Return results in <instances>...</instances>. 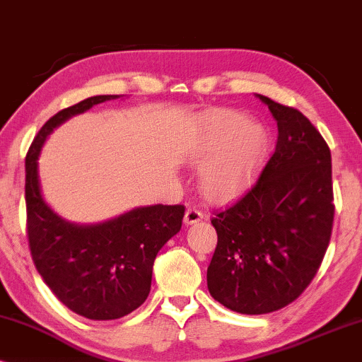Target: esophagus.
I'll use <instances>...</instances> for the list:
<instances>
[{
	"instance_id": "34e87169",
	"label": "esophagus",
	"mask_w": 362,
	"mask_h": 362,
	"mask_svg": "<svg viewBox=\"0 0 362 362\" xmlns=\"http://www.w3.org/2000/svg\"><path fill=\"white\" fill-rule=\"evenodd\" d=\"M202 218H204V214H202L200 210L189 209L185 211L184 221H185V225H194V223H197V221H200Z\"/></svg>"
}]
</instances>
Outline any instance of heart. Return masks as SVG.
<instances>
[{"label":"heart","mask_w":362,"mask_h":362,"mask_svg":"<svg viewBox=\"0 0 362 362\" xmlns=\"http://www.w3.org/2000/svg\"><path fill=\"white\" fill-rule=\"evenodd\" d=\"M267 147V131L242 112L215 109L205 114L187 152L190 165L202 167V195L220 202L238 194L257 172Z\"/></svg>","instance_id":"obj_1"}]
</instances>
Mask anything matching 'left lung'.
I'll use <instances>...</instances> for the list:
<instances>
[{
    "mask_svg": "<svg viewBox=\"0 0 362 362\" xmlns=\"http://www.w3.org/2000/svg\"><path fill=\"white\" fill-rule=\"evenodd\" d=\"M278 125L274 152L258 180L211 218L218 242L206 285L242 315H264L306 290L329 245L331 152L298 109L259 95Z\"/></svg>",
    "mask_w": 362,
    "mask_h": 362,
    "instance_id": "8db88e82",
    "label": "left lung"
}]
</instances>
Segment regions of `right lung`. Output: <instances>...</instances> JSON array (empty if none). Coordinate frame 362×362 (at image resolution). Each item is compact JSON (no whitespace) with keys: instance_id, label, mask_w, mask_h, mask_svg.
Returning a JSON list of instances; mask_svg holds the SVG:
<instances>
[{"instance_id":"1","label":"right lung","mask_w":362,"mask_h":362,"mask_svg":"<svg viewBox=\"0 0 362 362\" xmlns=\"http://www.w3.org/2000/svg\"><path fill=\"white\" fill-rule=\"evenodd\" d=\"M120 95H94L62 109L42 125L26 156L28 240L37 273L76 315L107 321L137 310L151 293L158 250L182 228L184 205L139 206L98 225L61 218L41 194L37 158L57 125Z\"/></svg>"}]
</instances>
